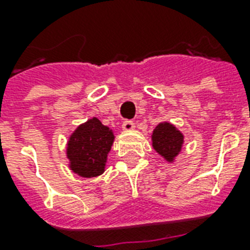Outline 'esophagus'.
<instances>
[{"label":"esophagus","instance_id":"34e87169","mask_svg":"<svg viewBox=\"0 0 250 250\" xmlns=\"http://www.w3.org/2000/svg\"><path fill=\"white\" fill-rule=\"evenodd\" d=\"M135 123H133L132 121H125L123 122V125H122V128L125 129V131H132V129H135Z\"/></svg>","mask_w":250,"mask_h":250}]
</instances>
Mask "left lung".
<instances>
[{"label":"left lung","instance_id":"left-lung-1","mask_svg":"<svg viewBox=\"0 0 250 250\" xmlns=\"http://www.w3.org/2000/svg\"><path fill=\"white\" fill-rule=\"evenodd\" d=\"M152 146L167 164H174L184 145V135L170 122H160L152 133Z\"/></svg>","mask_w":250,"mask_h":250}]
</instances>
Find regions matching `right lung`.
I'll return each instance as SVG.
<instances>
[{"label":"right lung","instance_id":"right-lung-1","mask_svg":"<svg viewBox=\"0 0 250 250\" xmlns=\"http://www.w3.org/2000/svg\"><path fill=\"white\" fill-rule=\"evenodd\" d=\"M114 139L113 129L102 125L98 118H89L68 136L66 144L68 168L82 178L102 175L105 172Z\"/></svg>","mask_w":250,"mask_h":250}]
</instances>
